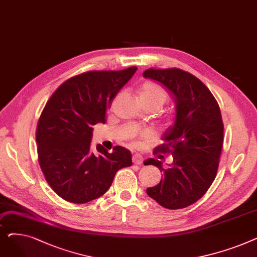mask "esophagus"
Masks as SVG:
<instances>
[{
  "instance_id": "1",
  "label": "esophagus",
  "mask_w": 257,
  "mask_h": 257,
  "mask_svg": "<svg viewBox=\"0 0 257 257\" xmlns=\"http://www.w3.org/2000/svg\"><path fill=\"white\" fill-rule=\"evenodd\" d=\"M143 160H144V158H143V156L141 154H134L132 156V163L134 165H141V164H143Z\"/></svg>"
}]
</instances>
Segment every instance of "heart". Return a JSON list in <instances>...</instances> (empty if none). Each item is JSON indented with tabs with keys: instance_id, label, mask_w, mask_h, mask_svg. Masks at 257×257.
Segmentation results:
<instances>
[{
	"instance_id": "b5f03b06",
	"label": "heart",
	"mask_w": 257,
	"mask_h": 257,
	"mask_svg": "<svg viewBox=\"0 0 257 257\" xmlns=\"http://www.w3.org/2000/svg\"><path fill=\"white\" fill-rule=\"evenodd\" d=\"M169 99L168 91L155 82H146L142 85L139 91V100L142 105H150L158 110ZM170 120V124L172 123ZM132 146H138L137 143H132Z\"/></svg>"
}]
</instances>
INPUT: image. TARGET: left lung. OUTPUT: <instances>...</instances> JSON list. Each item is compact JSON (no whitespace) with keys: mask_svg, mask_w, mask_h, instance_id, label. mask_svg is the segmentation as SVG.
Returning <instances> with one entry per match:
<instances>
[{"mask_svg":"<svg viewBox=\"0 0 257 257\" xmlns=\"http://www.w3.org/2000/svg\"><path fill=\"white\" fill-rule=\"evenodd\" d=\"M143 76L163 84L176 103L165 143L154 150L155 158L144 163L164 173V179L147 188V194L165 208H184L207 192L217 175L224 137L220 107L202 81L180 69H149ZM166 153L171 154L170 164H164Z\"/></svg>","mask_w":257,"mask_h":257,"instance_id":"1","label":"left lung"}]
</instances>
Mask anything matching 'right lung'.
I'll use <instances>...</instances> for the list:
<instances>
[{"label":"right lung","instance_id":"1","mask_svg":"<svg viewBox=\"0 0 257 257\" xmlns=\"http://www.w3.org/2000/svg\"><path fill=\"white\" fill-rule=\"evenodd\" d=\"M90 71L67 79L40 114L36 130L38 161L45 178L60 198L83 204L103 196L115 173L132 165L131 153L116 146L111 153L90 150L93 125L106 121L112 99L137 72Z\"/></svg>","mask_w":257,"mask_h":257}]
</instances>
